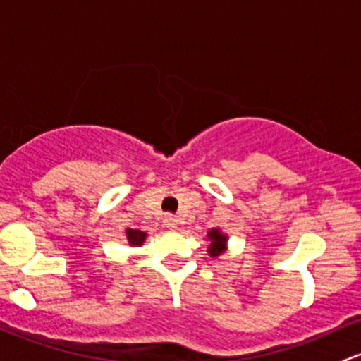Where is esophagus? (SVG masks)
Here are the masks:
<instances>
[{
  "label": "esophagus",
  "instance_id": "obj_1",
  "mask_svg": "<svg viewBox=\"0 0 361 361\" xmlns=\"http://www.w3.org/2000/svg\"><path fill=\"white\" fill-rule=\"evenodd\" d=\"M164 224H166V228H169V229H176V226H178V219L174 216H171V214H168V216L164 217Z\"/></svg>",
  "mask_w": 361,
  "mask_h": 361
}]
</instances>
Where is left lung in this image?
I'll return each instance as SVG.
<instances>
[{
  "label": "left lung",
  "instance_id": "8db88e82",
  "mask_svg": "<svg viewBox=\"0 0 361 361\" xmlns=\"http://www.w3.org/2000/svg\"><path fill=\"white\" fill-rule=\"evenodd\" d=\"M209 240H211V245H209V253H211L212 257H217L219 253L224 252V243H226V236L221 235L219 229H211L209 231Z\"/></svg>",
  "mask_w": 361,
  "mask_h": 361
}]
</instances>
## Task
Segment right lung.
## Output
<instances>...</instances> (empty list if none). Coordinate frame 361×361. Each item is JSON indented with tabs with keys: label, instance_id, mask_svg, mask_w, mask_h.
Instances as JSON below:
<instances>
[{
	"label": "right lung",
	"instance_id": "1",
	"mask_svg": "<svg viewBox=\"0 0 361 361\" xmlns=\"http://www.w3.org/2000/svg\"><path fill=\"white\" fill-rule=\"evenodd\" d=\"M126 238H128L130 245H142L145 240V233L140 229H126Z\"/></svg>",
	"mask_w": 361,
	"mask_h": 361
}]
</instances>
